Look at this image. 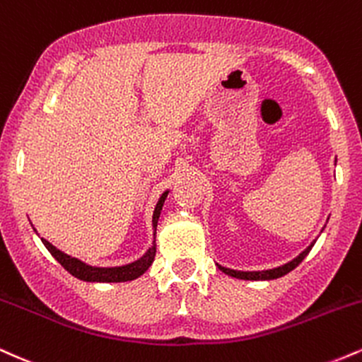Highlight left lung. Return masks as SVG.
<instances>
[{
  "instance_id": "1",
  "label": "left lung",
  "mask_w": 362,
  "mask_h": 362,
  "mask_svg": "<svg viewBox=\"0 0 362 362\" xmlns=\"http://www.w3.org/2000/svg\"><path fill=\"white\" fill-rule=\"evenodd\" d=\"M315 242L310 245L306 250H303L300 255L296 257V259H293L288 264L281 265V267H276V269H269V271H252V272H245V271H233V269H228V267H223V265H218L219 271H223L224 274H228V276L231 277H236V279H245V281H271V279H277V277H282L286 276V274L293 271V269H296L298 265L301 264L303 259H305L306 255H308L311 248H313Z\"/></svg>"
}]
</instances>
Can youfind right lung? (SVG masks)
I'll return each mask as SVG.
<instances>
[{
	"mask_svg": "<svg viewBox=\"0 0 362 362\" xmlns=\"http://www.w3.org/2000/svg\"><path fill=\"white\" fill-rule=\"evenodd\" d=\"M168 190L167 192L161 194L160 201L155 207V213H153V228H155V233H156V226H158V219H160L161 214V207H163L165 199H167ZM42 243L45 245L51 255L56 259L62 267L66 269L71 276L78 277V279L86 281V282H126V281H132L136 277L143 276L144 272L148 271L149 265L153 264L155 260V253H156V245L153 242V247L148 248V252L144 253L141 259H138L132 264L127 265H120V267H91V265L85 264V262L74 259V257L68 255V253L61 252L59 248L54 247L52 243H49L47 240L42 238Z\"/></svg>",
	"mask_w": 362,
	"mask_h": 362,
	"instance_id": "1",
	"label": "right lung"
}]
</instances>
